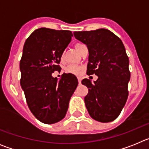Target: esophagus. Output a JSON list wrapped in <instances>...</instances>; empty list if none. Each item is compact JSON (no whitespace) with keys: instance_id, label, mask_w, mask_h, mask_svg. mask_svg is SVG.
I'll use <instances>...</instances> for the list:
<instances>
[{"instance_id":"1","label":"esophagus","mask_w":149,"mask_h":149,"mask_svg":"<svg viewBox=\"0 0 149 149\" xmlns=\"http://www.w3.org/2000/svg\"><path fill=\"white\" fill-rule=\"evenodd\" d=\"M78 83H79V84H81V77H78Z\"/></svg>"}]
</instances>
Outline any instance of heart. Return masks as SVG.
Returning <instances> with one entry per match:
<instances>
[{
  "label": "heart",
  "mask_w": 149,
  "mask_h": 149,
  "mask_svg": "<svg viewBox=\"0 0 149 149\" xmlns=\"http://www.w3.org/2000/svg\"><path fill=\"white\" fill-rule=\"evenodd\" d=\"M84 45L82 43H77L74 45V48H75L76 51L78 52V53L81 54V51H82L83 48L84 47ZM67 72L72 74H80L82 71V67L79 66V65H69L66 67L65 68Z\"/></svg>",
  "instance_id": "1"
}]
</instances>
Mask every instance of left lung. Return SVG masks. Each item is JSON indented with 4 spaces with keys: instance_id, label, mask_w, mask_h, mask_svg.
Returning <instances> with one entry per match:
<instances>
[{
    "instance_id": "left-lung-1",
    "label": "left lung",
    "mask_w": 149,
    "mask_h": 149,
    "mask_svg": "<svg viewBox=\"0 0 149 149\" xmlns=\"http://www.w3.org/2000/svg\"><path fill=\"white\" fill-rule=\"evenodd\" d=\"M74 36L87 46L86 74L98 76L94 83L86 78L81 81L88 88L84 101L89 115L101 122L115 120L128 97L131 72L125 46L117 36L107 29L74 32Z\"/></svg>"
}]
</instances>
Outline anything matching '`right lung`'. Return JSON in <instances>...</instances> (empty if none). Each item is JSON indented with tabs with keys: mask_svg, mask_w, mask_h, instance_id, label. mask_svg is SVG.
<instances>
[{
	"mask_svg": "<svg viewBox=\"0 0 149 149\" xmlns=\"http://www.w3.org/2000/svg\"><path fill=\"white\" fill-rule=\"evenodd\" d=\"M72 36L70 30L42 27L36 30L24 45L20 84L29 109L42 123H56L65 117L78 85L72 74L64 73L60 81L52 77L55 71L60 72L61 56Z\"/></svg>",
	"mask_w": 149,
	"mask_h": 149,
	"instance_id": "right-lung-1",
	"label": "right lung"
}]
</instances>
